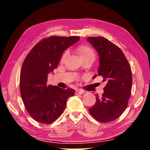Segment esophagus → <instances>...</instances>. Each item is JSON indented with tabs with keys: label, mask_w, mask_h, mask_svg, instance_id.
Listing matches in <instances>:
<instances>
[{
	"label": "esophagus",
	"mask_w": 150,
	"mask_h": 150,
	"mask_svg": "<svg viewBox=\"0 0 150 150\" xmlns=\"http://www.w3.org/2000/svg\"><path fill=\"white\" fill-rule=\"evenodd\" d=\"M83 93H84V91H83V90H76L75 92V94L76 95H81V94H83Z\"/></svg>",
	"instance_id": "obj_1"
}]
</instances>
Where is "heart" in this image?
Returning a JSON list of instances; mask_svg holds the SVG:
<instances>
[{
	"label": "heart",
	"instance_id": "heart-1",
	"mask_svg": "<svg viewBox=\"0 0 150 150\" xmlns=\"http://www.w3.org/2000/svg\"><path fill=\"white\" fill-rule=\"evenodd\" d=\"M77 52L79 55L81 59H86V58H94V59H95V52H94L92 48L89 46H87V45H79L77 47ZM68 55H69V52H68L67 50L65 51V52L63 53L62 57H61V62H64L66 58L68 56Z\"/></svg>",
	"mask_w": 150,
	"mask_h": 150
}]
</instances>
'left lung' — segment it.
I'll use <instances>...</instances> for the list:
<instances>
[{
  "label": "left lung",
  "mask_w": 150,
  "mask_h": 150,
  "mask_svg": "<svg viewBox=\"0 0 150 150\" xmlns=\"http://www.w3.org/2000/svg\"><path fill=\"white\" fill-rule=\"evenodd\" d=\"M87 41L99 55L98 75L106 83L102 96L97 95L95 104L88 111L100 122H110L120 117L128 106L132 87L131 67L120 48L107 39L88 37Z\"/></svg>",
  "instance_id": "8db88e82"
}]
</instances>
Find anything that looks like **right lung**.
Listing matches in <instances>:
<instances>
[{
	"label": "right lung",
	"mask_w": 150,
	"mask_h": 150,
	"mask_svg": "<svg viewBox=\"0 0 150 150\" xmlns=\"http://www.w3.org/2000/svg\"><path fill=\"white\" fill-rule=\"evenodd\" d=\"M79 36H50L36 44L27 55L20 76V91L25 108L35 121L50 124L66 107L72 88L47 85V75L57 68L63 52L79 40Z\"/></svg>",
	"instance_id": "obj_1"
}]
</instances>
